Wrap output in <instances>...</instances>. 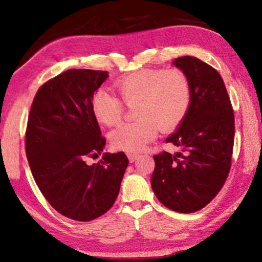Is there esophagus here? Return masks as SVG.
I'll return each instance as SVG.
<instances>
[{
	"label": "esophagus",
	"mask_w": 262,
	"mask_h": 262,
	"mask_svg": "<svg viewBox=\"0 0 262 262\" xmlns=\"http://www.w3.org/2000/svg\"><path fill=\"white\" fill-rule=\"evenodd\" d=\"M127 156H128V160H130V162H135V161L137 160L141 155H139V154H137V152H134V154H128Z\"/></svg>",
	"instance_id": "1"
}]
</instances>
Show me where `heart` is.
Masks as SVG:
<instances>
[{
	"instance_id": "b5f03b06",
	"label": "heart",
	"mask_w": 262,
	"mask_h": 262,
	"mask_svg": "<svg viewBox=\"0 0 262 262\" xmlns=\"http://www.w3.org/2000/svg\"><path fill=\"white\" fill-rule=\"evenodd\" d=\"M114 88L125 103H135L137 119L121 124L110 135L116 149L139 151L155 138L157 128L168 131L184 119L191 105V85L179 69H142L126 74L114 82ZM116 95L99 89L92 96L95 119L106 126L119 124L124 105Z\"/></svg>"
}]
</instances>
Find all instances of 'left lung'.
<instances>
[{
  "label": "left lung",
  "mask_w": 262,
  "mask_h": 262,
  "mask_svg": "<svg viewBox=\"0 0 262 262\" xmlns=\"http://www.w3.org/2000/svg\"><path fill=\"white\" fill-rule=\"evenodd\" d=\"M191 85V105L177 131L166 139L182 152L154 156L151 187L168 209L191 213L218 194L231 167L235 118L220 73L195 57L175 58Z\"/></svg>",
  "instance_id": "1"
}]
</instances>
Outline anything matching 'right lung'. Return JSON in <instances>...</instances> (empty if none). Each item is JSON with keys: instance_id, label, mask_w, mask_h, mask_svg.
Listing matches in <instances>:
<instances>
[{"instance_id": "1", "label": "right lung", "mask_w": 262, "mask_h": 262, "mask_svg": "<svg viewBox=\"0 0 262 262\" xmlns=\"http://www.w3.org/2000/svg\"><path fill=\"white\" fill-rule=\"evenodd\" d=\"M107 71L70 69L45 82L32 102L26 128V155L39 189L53 209L74 221L88 222L116 202L128 160L106 144L92 112V96Z\"/></svg>"}]
</instances>
